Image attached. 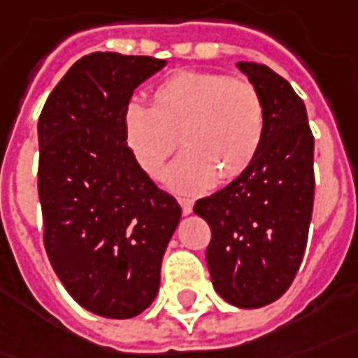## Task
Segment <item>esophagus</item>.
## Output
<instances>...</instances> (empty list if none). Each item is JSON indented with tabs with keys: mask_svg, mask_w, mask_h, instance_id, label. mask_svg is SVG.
Returning a JSON list of instances; mask_svg holds the SVG:
<instances>
[{
	"mask_svg": "<svg viewBox=\"0 0 358 358\" xmlns=\"http://www.w3.org/2000/svg\"><path fill=\"white\" fill-rule=\"evenodd\" d=\"M180 206H182V211H184V215H188L192 213V208H194V203H192V199L188 198H180Z\"/></svg>",
	"mask_w": 358,
	"mask_h": 358,
	"instance_id": "34e87169",
	"label": "esophagus"
}]
</instances>
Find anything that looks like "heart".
I'll return each instance as SVG.
<instances>
[{
    "mask_svg": "<svg viewBox=\"0 0 358 358\" xmlns=\"http://www.w3.org/2000/svg\"><path fill=\"white\" fill-rule=\"evenodd\" d=\"M125 143L147 176H159L178 145L180 159L166 184L184 194L208 189L217 176L229 182L249 169L264 135V103L243 78L215 72H178L155 87L150 108L129 103Z\"/></svg>",
    "mask_w": 358,
    "mask_h": 358,
    "instance_id": "1",
    "label": "heart"
}]
</instances>
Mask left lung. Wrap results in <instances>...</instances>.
Masks as SVG:
<instances>
[{
    "label": "left lung",
    "mask_w": 358,
    "mask_h": 358,
    "mask_svg": "<svg viewBox=\"0 0 358 358\" xmlns=\"http://www.w3.org/2000/svg\"><path fill=\"white\" fill-rule=\"evenodd\" d=\"M237 68L259 90L264 135L255 160L225 188L196 201L211 229V284L231 306L252 310L278 300L300 268L313 211V135L306 106L274 70Z\"/></svg>",
    "instance_id": "obj_1"
}]
</instances>
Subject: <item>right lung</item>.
<instances>
[{
  "mask_svg": "<svg viewBox=\"0 0 358 358\" xmlns=\"http://www.w3.org/2000/svg\"><path fill=\"white\" fill-rule=\"evenodd\" d=\"M166 66L152 57L92 52L68 70L38 117L45 249L87 312L127 320L157 298L178 201L133 159L123 113L135 87Z\"/></svg>",
  "mask_w": 358,
  "mask_h": 358,
  "instance_id": "right-lung-1",
  "label": "right lung"
}]
</instances>
